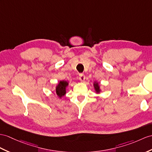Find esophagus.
I'll list each match as a JSON object with an SVG mask.
<instances>
[{
    "label": "esophagus",
    "instance_id": "obj_1",
    "mask_svg": "<svg viewBox=\"0 0 152 152\" xmlns=\"http://www.w3.org/2000/svg\"><path fill=\"white\" fill-rule=\"evenodd\" d=\"M79 79L80 81H84L85 80V75L84 73L79 74Z\"/></svg>",
    "mask_w": 152,
    "mask_h": 152
}]
</instances>
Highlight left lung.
<instances>
[{
    "instance_id": "obj_1",
    "label": "left lung",
    "mask_w": 152,
    "mask_h": 152,
    "mask_svg": "<svg viewBox=\"0 0 152 152\" xmlns=\"http://www.w3.org/2000/svg\"><path fill=\"white\" fill-rule=\"evenodd\" d=\"M94 86H95V90L97 91V92H99L100 90H99V86L97 83L96 84H94Z\"/></svg>"
}]
</instances>
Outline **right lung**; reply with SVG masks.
Segmentation results:
<instances>
[{"label":"right lung","instance_id":"1","mask_svg":"<svg viewBox=\"0 0 152 152\" xmlns=\"http://www.w3.org/2000/svg\"><path fill=\"white\" fill-rule=\"evenodd\" d=\"M68 82L66 81H60L56 88V94L59 97L64 96L66 94V88L68 86Z\"/></svg>","mask_w":152,"mask_h":152}]
</instances>
